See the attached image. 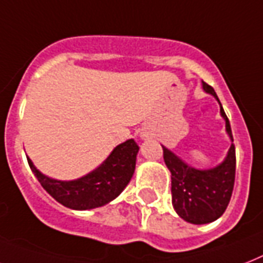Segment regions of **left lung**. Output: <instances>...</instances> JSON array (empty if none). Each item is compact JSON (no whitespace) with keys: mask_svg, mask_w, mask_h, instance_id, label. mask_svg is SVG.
<instances>
[{"mask_svg":"<svg viewBox=\"0 0 263 263\" xmlns=\"http://www.w3.org/2000/svg\"><path fill=\"white\" fill-rule=\"evenodd\" d=\"M202 87L217 98L211 85L202 82ZM220 113L226 119V128L232 139L230 120L221 104ZM162 148L166 166L172 173V201L176 212L183 220L193 224H206L219 219L230 204L235 183L236 157L234 143L230 147L226 161L211 170L191 167L166 147Z\"/></svg>","mask_w":263,"mask_h":263,"instance_id":"left-lung-1","label":"left lung"}]
</instances>
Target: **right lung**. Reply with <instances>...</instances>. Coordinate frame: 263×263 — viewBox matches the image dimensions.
Wrapping results in <instances>:
<instances>
[{"mask_svg": "<svg viewBox=\"0 0 263 263\" xmlns=\"http://www.w3.org/2000/svg\"><path fill=\"white\" fill-rule=\"evenodd\" d=\"M139 146L134 139L121 143L97 170L76 181H57L43 176L32 161L28 165L42 186L58 202L71 209H91L102 206L123 192L135 172Z\"/></svg>", "mask_w": 263, "mask_h": 263, "instance_id": "obj_1", "label": "right lung"}]
</instances>
